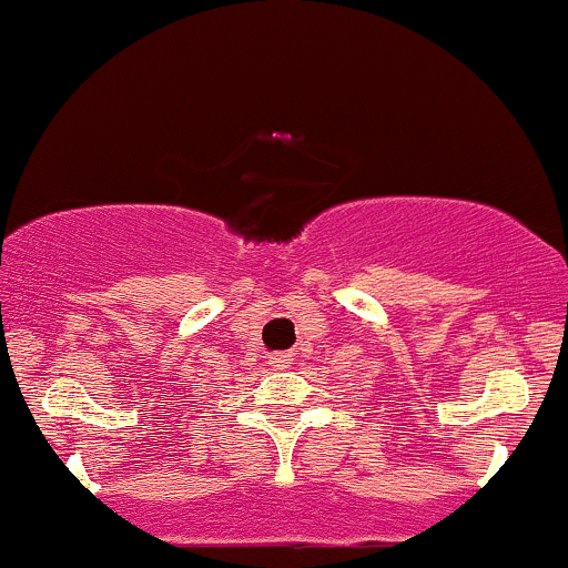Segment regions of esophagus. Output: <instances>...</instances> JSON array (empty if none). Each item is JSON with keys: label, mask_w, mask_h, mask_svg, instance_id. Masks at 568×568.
<instances>
[{"label": "esophagus", "mask_w": 568, "mask_h": 568, "mask_svg": "<svg viewBox=\"0 0 568 568\" xmlns=\"http://www.w3.org/2000/svg\"><path fill=\"white\" fill-rule=\"evenodd\" d=\"M268 364L273 366V369H290L292 358H290V353H271Z\"/></svg>", "instance_id": "esophagus-1"}]
</instances>
